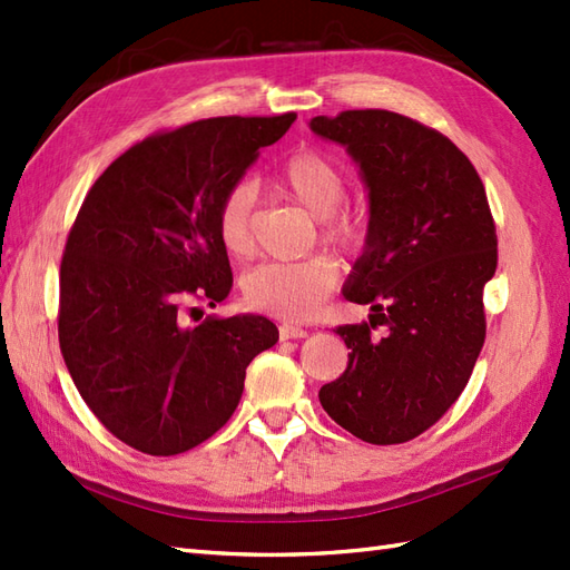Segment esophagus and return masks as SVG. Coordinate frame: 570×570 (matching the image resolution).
<instances>
[{
    "instance_id": "34e87169",
    "label": "esophagus",
    "mask_w": 570,
    "mask_h": 570,
    "mask_svg": "<svg viewBox=\"0 0 570 570\" xmlns=\"http://www.w3.org/2000/svg\"><path fill=\"white\" fill-rule=\"evenodd\" d=\"M308 333L301 328V325H294V323H282L278 325V337L282 341H298V337H306Z\"/></svg>"
}]
</instances>
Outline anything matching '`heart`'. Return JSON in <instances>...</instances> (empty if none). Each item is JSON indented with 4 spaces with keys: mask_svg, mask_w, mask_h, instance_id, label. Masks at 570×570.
<instances>
[{
    "mask_svg": "<svg viewBox=\"0 0 570 570\" xmlns=\"http://www.w3.org/2000/svg\"><path fill=\"white\" fill-rule=\"evenodd\" d=\"M276 186L288 200L316 217L318 237L343 254L365 249L372 217L362 205L345 203L350 178L333 156L301 149L288 156L276 174ZM257 227V188L249 180L229 186L215 210V229L229 257L247 259L254 252ZM341 278V266L328 254L301 262H266L242 278V296L249 308L284 321L316 316Z\"/></svg>",
    "mask_w": 570,
    "mask_h": 570,
    "instance_id": "obj_1",
    "label": "heart"
}]
</instances>
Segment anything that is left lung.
Wrapping results in <instances>:
<instances>
[{"mask_svg":"<svg viewBox=\"0 0 570 570\" xmlns=\"http://www.w3.org/2000/svg\"><path fill=\"white\" fill-rule=\"evenodd\" d=\"M311 129L353 154L372 217L345 298L374 316L335 331L347 367L318 399L357 439L406 443L455 404L485 343L482 292L498 269L488 193L451 139L411 117L345 110ZM377 324L384 338L371 333Z\"/></svg>","mask_w":570,"mask_h":570,"instance_id":"1","label":"left lung"}]
</instances>
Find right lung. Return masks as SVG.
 Here are the masks:
<instances>
[{"instance_id":"obj_1","label":"right lung","mask_w":570,"mask_h":570,"mask_svg":"<svg viewBox=\"0 0 570 570\" xmlns=\"http://www.w3.org/2000/svg\"><path fill=\"white\" fill-rule=\"evenodd\" d=\"M296 112L210 117L154 131L105 168L60 259L58 343L85 404L119 441L178 455L220 431L245 370L278 341L264 316H205L233 269L215 229L223 193Z\"/></svg>"}]
</instances>
